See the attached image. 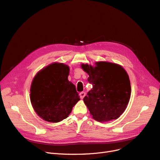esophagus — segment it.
<instances>
[{
  "instance_id": "1",
  "label": "esophagus",
  "mask_w": 160,
  "mask_h": 160,
  "mask_svg": "<svg viewBox=\"0 0 160 160\" xmlns=\"http://www.w3.org/2000/svg\"><path fill=\"white\" fill-rule=\"evenodd\" d=\"M85 96H86V93H85V92H81V93H80V97L81 99H83V97H84Z\"/></svg>"
}]
</instances>
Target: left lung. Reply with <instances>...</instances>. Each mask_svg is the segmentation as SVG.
Segmentation results:
<instances>
[{"label":"left lung","instance_id":"8db88e82","mask_svg":"<svg viewBox=\"0 0 160 160\" xmlns=\"http://www.w3.org/2000/svg\"><path fill=\"white\" fill-rule=\"evenodd\" d=\"M93 85L83 102L93 118L98 122L117 119L127 108L131 95L128 75L123 67L114 63L98 62L95 66L81 65Z\"/></svg>","mask_w":160,"mask_h":160}]
</instances>
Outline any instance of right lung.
<instances>
[{"mask_svg":"<svg viewBox=\"0 0 160 160\" xmlns=\"http://www.w3.org/2000/svg\"><path fill=\"white\" fill-rule=\"evenodd\" d=\"M69 67L52 63L39 71L30 87V101L41 119L58 122L66 119L80 100L75 86L68 80Z\"/></svg>","mask_w":160,"mask_h":160,"instance_id":"obj_1","label":"right lung"}]
</instances>
